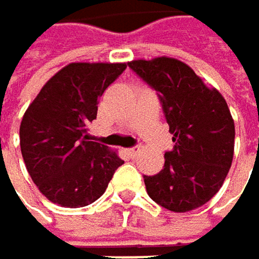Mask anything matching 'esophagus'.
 I'll use <instances>...</instances> for the list:
<instances>
[{
    "instance_id": "1",
    "label": "esophagus",
    "mask_w": 259,
    "mask_h": 259,
    "mask_svg": "<svg viewBox=\"0 0 259 259\" xmlns=\"http://www.w3.org/2000/svg\"><path fill=\"white\" fill-rule=\"evenodd\" d=\"M140 152H141V147H140V146H135V147H132V149H128V150H127V153L131 155L132 158L138 156V153H140Z\"/></svg>"
}]
</instances>
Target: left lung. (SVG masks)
<instances>
[{"label":"left lung","mask_w":259,"mask_h":259,"mask_svg":"<svg viewBox=\"0 0 259 259\" xmlns=\"http://www.w3.org/2000/svg\"><path fill=\"white\" fill-rule=\"evenodd\" d=\"M128 66L158 92L175 143L164 168L144 176L147 193L165 209L193 211L219 193L232 164L235 125L228 103L178 59L132 60Z\"/></svg>","instance_id":"obj_1"}]
</instances>
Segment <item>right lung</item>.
Returning a JSON list of instances; mask_svg holds the SVG:
<instances>
[{
	"label": "right lung",
	"instance_id": "add662e5",
	"mask_svg": "<svg viewBox=\"0 0 259 259\" xmlns=\"http://www.w3.org/2000/svg\"><path fill=\"white\" fill-rule=\"evenodd\" d=\"M125 63H69L56 72L25 110L21 153L31 181L53 203L81 208L106 191L124 164L116 152L89 141L98 100Z\"/></svg>",
	"mask_w": 259,
	"mask_h": 259
}]
</instances>
